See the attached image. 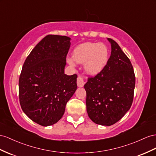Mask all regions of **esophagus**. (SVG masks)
I'll return each mask as SVG.
<instances>
[{
    "label": "esophagus",
    "mask_w": 156,
    "mask_h": 156,
    "mask_svg": "<svg viewBox=\"0 0 156 156\" xmlns=\"http://www.w3.org/2000/svg\"><path fill=\"white\" fill-rule=\"evenodd\" d=\"M85 82H84V79L81 76H79L77 78V85L78 87H83V85H84Z\"/></svg>",
    "instance_id": "obj_1"
}]
</instances>
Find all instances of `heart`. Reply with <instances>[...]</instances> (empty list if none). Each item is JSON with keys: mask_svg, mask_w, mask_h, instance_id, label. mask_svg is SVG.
I'll list each match as a JSON object with an SVG mask.
<instances>
[{"mask_svg": "<svg viewBox=\"0 0 156 156\" xmlns=\"http://www.w3.org/2000/svg\"><path fill=\"white\" fill-rule=\"evenodd\" d=\"M109 56L108 47L105 44L85 43L78 46L73 51V58L78 63H85L87 73L96 74L102 70L107 63ZM70 65L73 62L69 59Z\"/></svg>", "mask_w": 156, "mask_h": 156, "instance_id": "b5f03b06", "label": "heart"}]
</instances>
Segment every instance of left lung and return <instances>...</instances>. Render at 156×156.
<instances>
[{"label": "left lung", "instance_id": "obj_1", "mask_svg": "<svg viewBox=\"0 0 156 156\" xmlns=\"http://www.w3.org/2000/svg\"><path fill=\"white\" fill-rule=\"evenodd\" d=\"M111 53L102 70L89 77L84 85L86 109L98 125L111 126L118 122L132 105L135 75L130 59L112 39Z\"/></svg>", "mask_w": 156, "mask_h": 156}]
</instances>
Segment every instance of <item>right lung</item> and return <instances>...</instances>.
<instances>
[{
	"label": "right lung",
	"instance_id": "right-lung-1",
	"mask_svg": "<svg viewBox=\"0 0 156 156\" xmlns=\"http://www.w3.org/2000/svg\"><path fill=\"white\" fill-rule=\"evenodd\" d=\"M70 38L48 35L27 56L19 78L20 103L31 121L43 126L62 118L77 89V75L65 74Z\"/></svg>",
	"mask_w": 156,
	"mask_h": 156
}]
</instances>
